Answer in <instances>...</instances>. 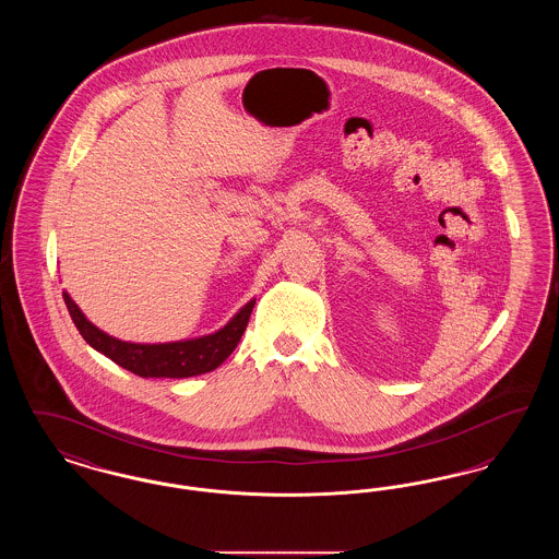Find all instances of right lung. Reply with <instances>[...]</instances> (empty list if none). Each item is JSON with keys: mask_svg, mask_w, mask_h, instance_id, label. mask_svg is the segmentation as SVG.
Returning a JSON list of instances; mask_svg holds the SVG:
<instances>
[{"mask_svg": "<svg viewBox=\"0 0 559 559\" xmlns=\"http://www.w3.org/2000/svg\"><path fill=\"white\" fill-rule=\"evenodd\" d=\"M62 297L81 337L90 346L133 374L155 377V379L157 377L185 379V377H194V374L217 369L235 352V347L239 346L240 337L251 317V310L255 306V299H249L222 329L203 337L165 342V344H133V342H123L108 335L94 322L85 319V314L81 312L80 306L71 299L69 293L62 292Z\"/></svg>", "mask_w": 559, "mask_h": 559, "instance_id": "obj_1", "label": "right lung"}]
</instances>
